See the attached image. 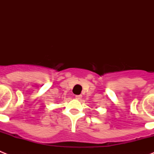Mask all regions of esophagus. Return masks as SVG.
I'll return each instance as SVG.
<instances>
[{
    "instance_id": "obj_1",
    "label": "esophagus",
    "mask_w": 154,
    "mask_h": 154,
    "mask_svg": "<svg viewBox=\"0 0 154 154\" xmlns=\"http://www.w3.org/2000/svg\"><path fill=\"white\" fill-rule=\"evenodd\" d=\"M82 97V95H77V96H75L76 99H81Z\"/></svg>"
}]
</instances>
